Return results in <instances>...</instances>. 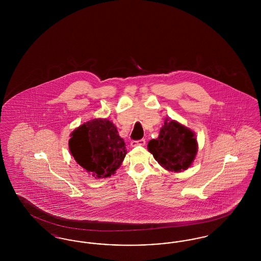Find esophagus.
I'll return each mask as SVG.
<instances>
[{
    "mask_svg": "<svg viewBox=\"0 0 261 261\" xmlns=\"http://www.w3.org/2000/svg\"><path fill=\"white\" fill-rule=\"evenodd\" d=\"M146 141L145 139H141L139 141H131V147H137V146H145Z\"/></svg>",
    "mask_w": 261,
    "mask_h": 261,
    "instance_id": "1",
    "label": "esophagus"
}]
</instances>
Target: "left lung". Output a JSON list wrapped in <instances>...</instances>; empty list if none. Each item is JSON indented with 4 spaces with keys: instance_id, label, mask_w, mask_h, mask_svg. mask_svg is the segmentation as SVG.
Wrapping results in <instances>:
<instances>
[{
    "instance_id": "left-lung-1",
    "label": "left lung",
    "mask_w": 261,
    "mask_h": 261,
    "mask_svg": "<svg viewBox=\"0 0 261 261\" xmlns=\"http://www.w3.org/2000/svg\"><path fill=\"white\" fill-rule=\"evenodd\" d=\"M198 141L193 130L176 120L165 119L156 139L150 140L148 150L164 169L174 173L192 166L198 153Z\"/></svg>"
}]
</instances>
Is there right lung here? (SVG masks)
Wrapping results in <instances>:
<instances>
[{
  "label": "right lung",
  "instance_id": "add662e5",
  "mask_svg": "<svg viewBox=\"0 0 261 261\" xmlns=\"http://www.w3.org/2000/svg\"><path fill=\"white\" fill-rule=\"evenodd\" d=\"M68 148L75 162L94 178H108L119 168L127 153L124 140L107 118H94L75 128Z\"/></svg>",
  "mask_w": 261,
  "mask_h": 261
}]
</instances>
